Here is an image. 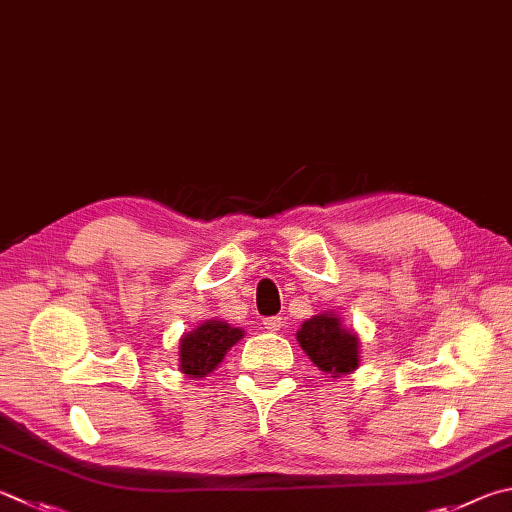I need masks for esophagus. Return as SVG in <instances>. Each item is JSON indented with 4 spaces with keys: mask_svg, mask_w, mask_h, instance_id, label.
<instances>
[{
    "mask_svg": "<svg viewBox=\"0 0 512 512\" xmlns=\"http://www.w3.org/2000/svg\"><path fill=\"white\" fill-rule=\"evenodd\" d=\"M264 329L266 331H280L284 327V318H280V315H273V318H264Z\"/></svg>",
    "mask_w": 512,
    "mask_h": 512,
    "instance_id": "obj_1",
    "label": "esophagus"
}]
</instances>
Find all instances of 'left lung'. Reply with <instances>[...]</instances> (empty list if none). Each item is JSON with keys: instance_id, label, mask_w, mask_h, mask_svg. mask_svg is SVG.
Instances as JSON below:
<instances>
[{"instance_id": "1", "label": "left lung", "mask_w": 512, "mask_h": 512, "mask_svg": "<svg viewBox=\"0 0 512 512\" xmlns=\"http://www.w3.org/2000/svg\"><path fill=\"white\" fill-rule=\"evenodd\" d=\"M297 342L313 360V365L333 378L349 374L358 367V336L342 329L336 315H313L297 331Z\"/></svg>"}]
</instances>
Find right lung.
Here are the masks:
<instances>
[{"mask_svg": "<svg viewBox=\"0 0 512 512\" xmlns=\"http://www.w3.org/2000/svg\"><path fill=\"white\" fill-rule=\"evenodd\" d=\"M241 338H244V331L230 327L226 322H203L201 327L185 333L181 340V371L188 378H203L212 374V369H217L219 362L224 360L226 351Z\"/></svg>", "mask_w": 512, "mask_h": 512, "instance_id": "add662e5", "label": "right lung"}]
</instances>
